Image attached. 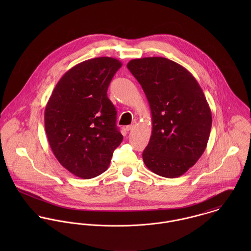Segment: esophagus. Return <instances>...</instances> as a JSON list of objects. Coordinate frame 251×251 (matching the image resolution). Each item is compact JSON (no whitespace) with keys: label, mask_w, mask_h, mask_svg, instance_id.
Returning <instances> with one entry per match:
<instances>
[{"label":"esophagus","mask_w":251,"mask_h":251,"mask_svg":"<svg viewBox=\"0 0 251 251\" xmlns=\"http://www.w3.org/2000/svg\"><path fill=\"white\" fill-rule=\"evenodd\" d=\"M135 126H136V122L132 123L130 126H126V130H127V131H130V130L134 129V128H135Z\"/></svg>","instance_id":"34e87169"}]
</instances>
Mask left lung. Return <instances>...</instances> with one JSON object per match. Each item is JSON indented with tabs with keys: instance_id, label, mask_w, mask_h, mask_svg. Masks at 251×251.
Segmentation results:
<instances>
[{
	"instance_id": "obj_1",
	"label": "left lung",
	"mask_w": 251,
	"mask_h": 251,
	"mask_svg": "<svg viewBox=\"0 0 251 251\" xmlns=\"http://www.w3.org/2000/svg\"><path fill=\"white\" fill-rule=\"evenodd\" d=\"M126 67L141 85L151 113L144 163L158 176L178 178L206 150L212 127L206 97L194 76L169 59H134Z\"/></svg>"
}]
</instances>
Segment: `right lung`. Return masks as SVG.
<instances>
[{"instance_id": "right-lung-1", "label": "right lung", "mask_w": 251, "mask_h": 251, "mask_svg": "<svg viewBox=\"0 0 251 251\" xmlns=\"http://www.w3.org/2000/svg\"><path fill=\"white\" fill-rule=\"evenodd\" d=\"M123 64L114 58L84 61L66 72L54 88L44 112L51 150L63 167L81 179L107 170L123 141L108 86Z\"/></svg>"}]
</instances>
